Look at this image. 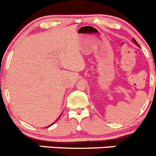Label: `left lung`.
Returning a JSON list of instances; mask_svg holds the SVG:
<instances>
[{"instance_id":"8db88e82","label":"left lung","mask_w":156,"mask_h":156,"mask_svg":"<svg viewBox=\"0 0 156 156\" xmlns=\"http://www.w3.org/2000/svg\"><path fill=\"white\" fill-rule=\"evenodd\" d=\"M132 40H133V42H135V44H136V45H138V42H136V40H135V38H133V39H132Z\"/></svg>"}]
</instances>
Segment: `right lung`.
<instances>
[{
    "label": "right lung",
    "instance_id": "add662e5",
    "mask_svg": "<svg viewBox=\"0 0 156 156\" xmlns=\"http://www.w3.org/2000/svg\"><path fill=\"white\" fill-rule=\"evenodd\" d=\"M60 116H61V115H60ZM60 116L58 117V118H60ZM58 118H57V120H56V121H58ZM55 122H54V123H55ZM54 123H53V124H54ZM53 124H52V125H53ZM48 127H49V126H48ZM46 128H48V127H46Z\"/></svg>",
    "mask_w": 156,
    "mask_h": 156
}]
</instances>
